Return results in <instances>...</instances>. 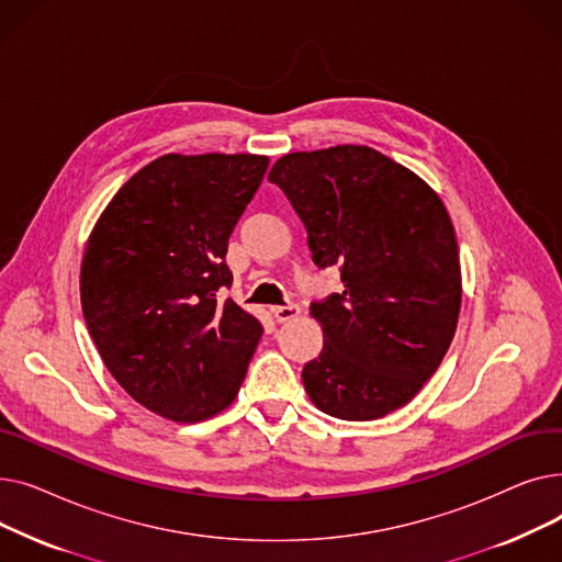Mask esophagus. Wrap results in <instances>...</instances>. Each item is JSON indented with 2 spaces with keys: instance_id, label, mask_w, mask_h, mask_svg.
Here are the masks:
<instances>
[{
  "instance_id": "34e87169",
  "label": "esophagus",
  "mask_w": 562,
  "mask_h": 562,
  "mask_svg": "<svg viewBox=\"0 0 562 562\" xmlns=\"http://www.w3.org/2000/svg\"><path fill=\"white\" fill-rule=\"evenodd\" d=\"M301 314V307L299 305H293V303H289V305H280V307H273V316H276V321L278 323H286V321H291V318H296Z\"/></svg>"
}]
</instances>
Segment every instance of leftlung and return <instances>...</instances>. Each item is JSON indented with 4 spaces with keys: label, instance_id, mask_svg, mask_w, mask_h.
Wrapping results in <instances>:
<instances>
[{
    "label": "left lung",
    "instance_id": "8db88e82",
    "mask_svg": "<svg viewBox=\"0 0 562 562\" xmlns=\"http://www.w3.org/2000/svg\"><path fill=\"white\" fill-rule=\"evenodd\" d=\"M269 180L307 229L318 269L344 291L310 305L323 350L303 367L312 403L371 422L419 394L456 335L462 280L456 229L439 195L367 145L293 153Z\"/></svg>",
    "mask_w": 562,
    "mask_h": 562
}]
</instances>
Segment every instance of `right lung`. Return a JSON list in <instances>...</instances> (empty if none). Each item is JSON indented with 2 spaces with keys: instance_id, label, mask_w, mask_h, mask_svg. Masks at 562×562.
<instances>
[{
  "instance_id": "obj_1",
  "label": "right lung",
  "mask_w": 562,
  "mask_h": 562,
  "mask_svg": "<svg viewBox=\"0 0 562 562\" xmlns=\"http://www.w3.org/2000/svg\"><path fill=\"white\" fill-rule=\"evenodd\" d=\"M269 157L164 155L106 204L81 261V310L121 387L193 424L225 409L263 333L234 301L227 241Z\"/></svg>"
}]
</instances>
